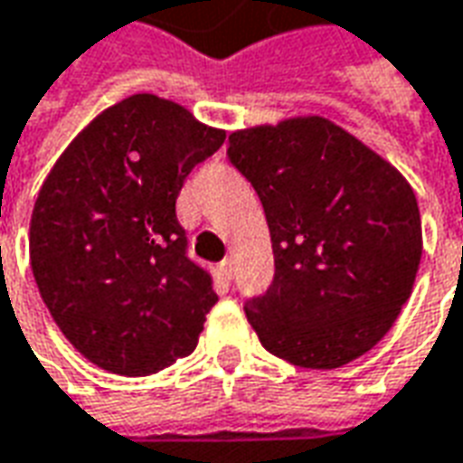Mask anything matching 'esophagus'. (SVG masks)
Returning <instances> with one entry per match:
<instances>
[{"mask_svg":"<svg viewBox=\"0 0 463 463\" xmlns=\"http://www.w3.org/2000/svg\"><path fill=\"white\" fill-rule=\"evenodd\" d=\"M221 270L225 278H232V273H235V268H232V258H225V260H222Z\"/></svg>","mask_w":463,"mask_h":463,"instance_id":"esophagus-1","label":"esophagus"}]
</instances>
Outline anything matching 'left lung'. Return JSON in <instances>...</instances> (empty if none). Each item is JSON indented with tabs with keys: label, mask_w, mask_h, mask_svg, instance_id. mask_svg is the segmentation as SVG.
Returning <instances> with one entry per match:
<instances>
[{
	"label": "left lung",
	"mask_w": 463,
	"mask_h": 463,
	"mask_svg": "<svg viewBox=\"0 0 463 463\" xmlns=\"http://www.w3.org/2000/svg\"><path fill=\"white\" fill-rule=\"evenodd\" d=\"M228 160L263 203L276 273L245 316L265 351L338 368L399 318L421 260L411 185L323 118L232 132Z\"/></svg>",
	"instance_id": "1"
}]
</instances>
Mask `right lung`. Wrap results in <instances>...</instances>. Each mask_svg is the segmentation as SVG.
Returning a JSON list of instances; mask_svg holds the SVG:
<instances>
[{
    "mask_svg": "<svg viewBox=\"0 0 463 463\" xmlns=\"http://www.w3.org/2000/svg\"><path fill=\"white\" fill-rule=\"evenodd\" d=\"M225 132L175 102L132 95L105 109L52 167L29 225L42 300L105 371L150 376L190 355L213 273L187 255L175 200Z\"/></svg>",
    "mask_w": 463,
    "mask_h": 463,
    "instance_id": "add662e5",
    "label": "right lung"
}]
</instances>
